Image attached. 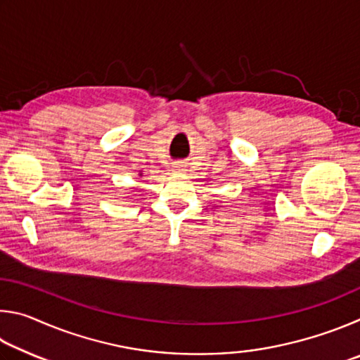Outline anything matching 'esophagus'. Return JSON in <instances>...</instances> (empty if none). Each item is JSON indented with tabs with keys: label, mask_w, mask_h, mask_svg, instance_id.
<instances>
[{
	"label": "esophagus",
	"mask_w": 360,
	"mask_h": 360,
	"mask_svg": "<svg viewBox=\"0 0 360 360\" xmlns=\"http://www.w3.org/2000/svg\"><path fill=\"white\" fill-rule=\"evenodd\" d=\"M173 169L176 173H184L186 172V165L184 163H176V165L173 167Z\"/></svg>",
	"instance_id": "obj_1"
}]
</instances>
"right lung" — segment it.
<instances>
[{
  "mask_svg": "<svg viewBox=\"0 0 360 360\" xmlns=\"http://www.w3.org/2000/svg\"><path fill=\"white\" fill-rule=\"evenodd\" d=\"M139 176H143V173H139Z\"/></svg>",
  "mask_w": 360,
  "mask_h": 360,
  "instance_id": "1",
  "label": "right lung"
}]
</instances>
